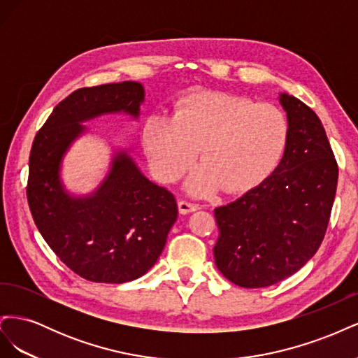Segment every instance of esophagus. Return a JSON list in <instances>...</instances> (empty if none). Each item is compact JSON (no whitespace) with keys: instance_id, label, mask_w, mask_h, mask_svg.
<instances>
[{"instance_id":"esophagus-1","label":"esophagus","mask_w":358,"mask_h":358,"mask_svg":"<svg viewBox=\"0 0 358 358\" xmlns=\"http://www.w3.org/2000/svg\"><path fill=\"white\" fill-rule=\"evenodd\" d=\"M178 206H179V212H180L182 215H187V213L196 212V210H199V209H200V208H199V204H196V203H191V201H188V200H179Z\"/></svg>"}]
</instances>
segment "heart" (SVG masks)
<instances>
[{
	"label": "heart",
	"mask_w": 358,
	"mask_h": 358,
	"mask_svg": "<svg viewBox=\"0 0 358 358\" xmlns=\"http://www.w3.org/2000/svg\"><path fill=\"white\" fill-rule=\"evenodd\" d=\"M287 115L273 104H255L243 96L203 94L176 116L155 113L143 128L150 170L161 182H175L196 161L187 189L209 196L222 185L245 192L259 185L278 167L288 143Z\"/></svg>",
	"instance_id": "obj_1"
}]
</instances>
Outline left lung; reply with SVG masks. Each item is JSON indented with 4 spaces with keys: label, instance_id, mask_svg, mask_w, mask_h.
Segmentation results:
<instances>
[{
    "label": "left lung",
    "instance_id": "left-lung-1",
    "mask_svg": "<svg viewBox=\"0 0 358 358\" xmlns=\"http://www.w3.org/2000/svg\"><path fill=\"white\" fill-rule=\"evenodd\" d=\"M279 101L289 125L279 166L241 199L215 209V264L243 288L278 284L315 255L338 187V162L317 113L292 95L280 94Z\"/></svg>",
    "mask_w": 358,
    "mask_h": 358
}]
</instances>
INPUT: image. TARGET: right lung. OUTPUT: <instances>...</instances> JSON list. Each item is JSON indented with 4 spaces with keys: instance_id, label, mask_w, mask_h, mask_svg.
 Here are the masks:
<instances>
[{
    "instance_id": "right-lung-1",
    "label": "right lung",
    "mask_w": 358,
    "mask_h": 358,
    "mask_svg": "<svg viewBox=\"0 0 358 358\" xmlns=\"http://www.w3.org/2000/svg\"><path fill=\"white\" fill-rule=\"evenodd\" d=\"M138 82L80 88L66 96L32 142L27 197L43 239L76 275L91 282L124 284L145 275L178 218L175 196L145 178L131 157L117 152L92 196L71 197L59 179L61 161L80 122L104 113L138 116Z\"/></svg>"
}]
</instances>
